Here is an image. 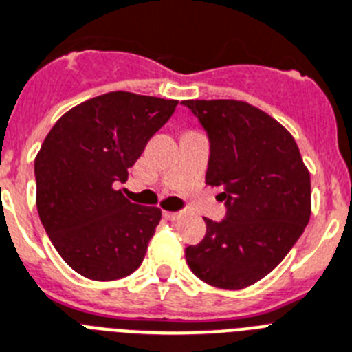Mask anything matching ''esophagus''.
<instances>
[{
	"mask_svg": "<svg viewBox=\"0 0 352 352\" xmlns=\"http://www.w3.org/2000/svg\"><path fill=\"white\" fill-rule=\"evenodd\" d=\"M166 221H177V219H181V213H175V211H164L162 213Z\"/></svg>",
	"mask_w": 352,
	"mask_h": 352,
	"instance_id": "34e87169",
	"label": "esophagus"
}]
</instances>
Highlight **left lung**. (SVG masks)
<instances>
[{
  "label": "left lung",
  "instance_id": "left-lung-1",
  "mask_svg": "<svg viewBox=\"0 0 352 352\" xmlns=\"http://www.w3.org/2000/svg\"><path fill=\"white\" fill-rule=\"evenodd\" d=\"M211 142L206 184L221 188L228 213L204 219L206 235L186 248L202 282L244 289L270 275L311 217V175L295 137L260 108L236 99L182 101Z\"/></svg>",
  "mask_w": 352,
  "mask_h": 352
}]
</instances>
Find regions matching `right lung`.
Listing matches in <instances>:
<instances>
[{
    "label": "right lung",
    "mask_w": 352,
    "mask_h": 352,
    "mask_svg": "<svg viewBox=\"0 0 352 352\" xmlns=\"http://www.w3.org/2000/svg\"><path fill=\"white\" fill-rule=\"evenodd\" d=\"M175 99L108 92L68 110L34 161L36 206L61 258L79 275L108 282L131 275L146 255L162 211L133 204L126 182Z\"/></svg>",
    "instance_id": "right-lung-1"
}]
</instances>
